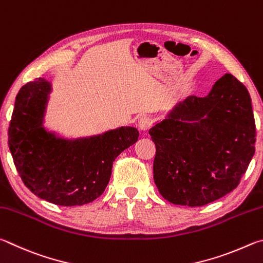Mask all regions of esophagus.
<instances>
[{"instance_id": "1", "label": "esophagus", "mask_w": 263, "mask_h": 263, "mask_svg": "<svg viewBox=\"0 0 263 263\" xmlns=\"http://www.w3.org/2000/svg\"><path fill=\"white\" fill-rule=\"evenodd\" d=\"M151 127V119L149 117H146V115H143V117H141L139 120V128L141 130L146 132L149 130Z\"/></svg>"}]
</instances>
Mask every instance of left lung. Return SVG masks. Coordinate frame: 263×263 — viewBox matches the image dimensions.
Masks as SVG:
<instances>
[{
	"label": "left lung",
	"mask_w": 263,
	"mask_h": 263,
	"mask_svg": "<svg viewBox=\"0 0 263 263\" xmlns=\"http://www.w3.org/2000/svg\"><path fill=\"white\" fill-rule=\"evenodd\" d=\"M154 180L165 200L201 206L232 192L255 153L251 96L231 73L208 96H191L150 129Z\"/></svg>",
	"instance_id": "8db88e82"
}]
</instances>
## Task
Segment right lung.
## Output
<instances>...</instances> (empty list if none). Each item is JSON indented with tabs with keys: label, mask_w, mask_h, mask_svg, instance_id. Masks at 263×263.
<instances>
[{
	"label": "right lung",
	"mask_w": 263,
	"mask_h": 263,
	"mask_svg": "<svg viewBox=\"0 0 263 263\" xmlns=\"http://www.w3.org/2000/svg\"><path fill=\"white\" fill-rule=\"evenodd\" d=\"M50 84L44 78L18 92L8 144L24 185L50 203L72 206L95 201L108 185L115 158L139 139L121 127L87 139L68 141L45 130L43 120Z\"/></svg>",
	"instance_id": "1"
}]
</instances>
